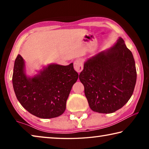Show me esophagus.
<instances>
[{"label": "esophagus", "instance_id": "34e87169", "mask_svg": "<svg viewBox=\"0 0 149 149\" xmlns=\"http://www.w3.org/2000/svg\"><path fill=\"white\" fill-rule=\"evenodd\" d=\"M83 65H84V63H83L81 59H76L74 62V69L78 73L81 72V70H83Z\"/></svg>", "mask_w": 149, "mask_h": 149}]
</instances>
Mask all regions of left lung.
Masks as SVG:
<instances>
[{
  "label": "left lung",
  "instance_id": "8db88e82",
  "mask_svg": "<svg viewBox=\"0 0 149 149\" xmlns=\"http://www.w3.org/2000/svg\"><path fill=\"white\" fill-rule=\"evenodd\" d=\"M79 78L91 109L114 112L128 102L134 91L137 72L132 52L119 37L113 47L85 62Z\"/></svg>",
  "mask_w": 149,
  "mask_h": 149
}]
</instances>
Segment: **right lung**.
Masks as SVG:
<instances>
[{"mask_svg":"<svg viewBox=\"0 0 149 149\" xmlns=\"http://www.w3.org/2000/svg\"><path fill=\"white\" fill-rule=\"evenodd\" d=\"M77 79L73 63L50 64L30 77L26 75L21 55L15 60L12 84L17 99L29 113L42 119L56 118L64 112L70 91Z\"/></svg>","mask_w":149,"mask_h":149,"instance_id":"right-lung-1","label":"right lung"}]
</instances>
